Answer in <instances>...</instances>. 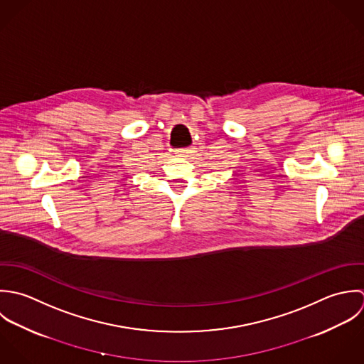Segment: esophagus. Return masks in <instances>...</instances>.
Instances as JSON below:
<instances>
[{
    "mask_svg": "<svg viewBox=\"0 0 364 364\" xmlns=\"http://www.w3.org/2000/svg\"><path fill=\"white\" fill-rule=\"evenodd\" d=\"M190 153H193L191 149H178V150H176V156H178V157H186Z\"/></svg>",
    "mask_w": 364,
    "mask_h": 364,
    "instance_id": "esophagus-1",
    "label": "esophagus"
}]
</instances>
